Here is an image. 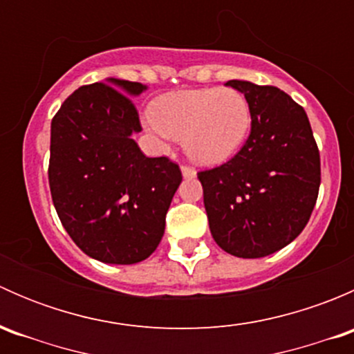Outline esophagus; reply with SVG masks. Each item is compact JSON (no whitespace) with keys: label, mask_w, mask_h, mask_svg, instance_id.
Returning a JSON list of instances; mask_svg holds the SVG:
<instances>
[{"label":"esophagus","mask_w":354,"mask_h":354,"mask_svg":"<svg viewBox=\"0 0 354 354\" xmlns=\"http://www.w3.org/2000/svg\"><path fill=\"white\" fill-rule=\"evenodd\" d=\"M181 173H183L185 178H195L197 171H195L192 166H188V164H183V166H181Z\"/></svg>","instance_id":"34e87169"}]
</instances>
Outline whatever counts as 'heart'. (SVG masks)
<instances>
[{"mask_svg":"<svg viewBox=\"0 0 354 354\" xmlns=\"http://www.w3.org/2000/svg\"><path fill=\"white\" fill-rule=\"evenodd\" d=\"M152 128L183 140L190 159L203 166L221 164L245 144L252 108L236 88H192L171 92L152 104Z\"/></svg>","mask_w":354,"mask_h":354,"instance_id":"obj_1","label":"heart"}]
</instances>
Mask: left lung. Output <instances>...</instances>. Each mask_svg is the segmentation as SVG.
I'll return each instance as SVG.
<instances>
[{"mask_svg": "<svg viewBox=\"0 0 354 354\" xmlns=\"http://www.w3.org/2000/svg\"><path fill=\"white\" fill-rule=\"evenodd\" d=\"M252 108V130L227 162L198 171L209 227L234 257L260 259L291 243L319 197L320 154L305 109L281 88L230 80Z\"/></svg>", "mask_w": 354, "mask_h": 354, "instance_id": "obj_1", "label": "left lung"}]
</instances>
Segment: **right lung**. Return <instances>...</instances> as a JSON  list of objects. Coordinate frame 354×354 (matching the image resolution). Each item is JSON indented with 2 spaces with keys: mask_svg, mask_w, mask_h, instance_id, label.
I'll use <instances>...</instances> for the list:
<instances>
[{
  "mask_svg": "<svg viewBox=\"0 0 354 354\" xmlns=\"http://www.w3.org/2000/svg\"><path fill=\"white\" fill-rule=\"evenodd\" d=\"M145 88L118 78L84 85L51 121L53 203L75 245L99 262L147 259L183 178L176 162L145 157L131 138L142 127L130 95Z\"/></svg>",
  "mask_w": 354,
  "mask_h": 354,
  "instance_id": "add662e5",
  "label": "right lung"
}]
</instances>
